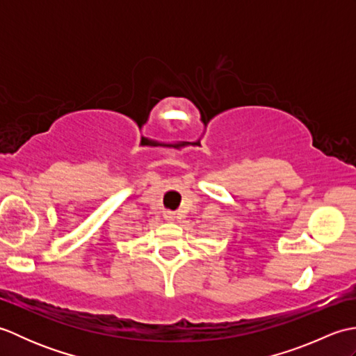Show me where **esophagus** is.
<instances>
[{
    "label": "esophagus",
    "instance_id": "1",
    "mask_svg": "<svg viewBox=\"0 0 356 356\" xmlns=\"http://www.w3.org/2000/svg\"><path fill=\"white\" fill-rule=\"evenodd\" d=\"M163 218H165V220H168V222H172L174 218H176V213H172V211H165Z\"/></svg>",
    "mask_w": 356,
    "mask_h": 356
}]
</instances>
